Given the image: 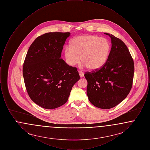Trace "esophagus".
<instances>
[{
    "mask_svg": "<svg viewBox=\"0 0 150 150\" xmlns=\"http://www.w3.org/2000/svg\"><path fill=\"white\" fill-rule=\"evenodd\" d=\"M79 75H80V78H83V77H84V73H83V72L81 71H79Z\"/></svg>",
    "mask_w": 150,
    "mask_h": 150,
    "instance_id": "34e87169",
    "label": "esophagus"
}]
</instances>
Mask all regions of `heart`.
Here are the masks:
<instances>
[{
	"label": "heart",
	"instance_id": "obj_1",
	"mask_svg": "<svg viewBox=\"0 0 150 150\" xmlns=\"http://www.w3.org/2000/svg\"><path fill=\"white\" fill-rule=\"evenodd\" d=\"M110 44L106 38L93 35H80L74 38L70 46L64 48V57L70 66L80 61L91 70L100 69L107 61Z\"/></svg>",
	"mask_w": 150,
	"mask_h": 150
}]
</instances>
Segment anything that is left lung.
<instances>
[{"mask_svg":"<svg viewBox=\"0 0 150 150\" xmlns=\"http://www.w3.org/2000/svg\"><path fill=\"white\" fill-rule=\"evenodd\" d=\"M111 49L106 62L100 70L84 74L86 94L94 106L109 109L117 106L130 92L134 72V62L121 40L112 34Z\"/></svg>","mask_w":150,"mask_h":150,"instance_id":"1","label":"left lung"}]
</instances>
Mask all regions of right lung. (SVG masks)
<instances>
[{
  "label": "right lung",
  "instance_id": "right-lung-1",
  "mask_svg": "<svg viewBox=\"0 0 150 150\" xmlns=\"http://www.w3.org/2000/svg\"><path fill=\"white\" fill-rule=\"evenodd\" d=\"M70 33H48L29 47L23 66V76L30 98L45 109L64 105L72 88L80 79L76 67L61 58Z\"/></svg>",
  "mask_w": 150,
  "mask_h": 150
}]
</instances>
